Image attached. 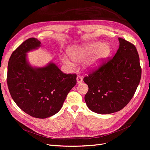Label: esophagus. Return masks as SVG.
I'll return each instance as SVG.
<instances>
[{"label":"esophagus","mask_w":150,"mask_h":150,"mask_svg":"<svg viewBox=\"0 0 150 150\" xmlns=\"http://www.w3.org/2000/svg\"><path fill=\"white\" fill-rule=\"evenodd\" d=\"M76 81L78 84H80L81 83H82L83 81V78L81 76H77L76 77Z\"/></svg>","instance_id":"1"}]
</instances>
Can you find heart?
Masks as SVG:
<instances>
[{
	"label": "heart",
	"instance_id": "obj_1",
	"mask_svg": "<svg viewBox=\"0 0 150 150\" xmlns=\"http://www.w3.org/2000/svg\"><path fill=\"white\" fill-rule=\"evenodd\" d=\"M67 56L74 61H84L83 67L88 71L98 69L111 56V46L109 44L93 41L77 45H70L66 50ZM61 61L68 66H73V62L66 56L61 57Z\"/></svg>",
	"mask_w": 150,
	"mask_h": 150
}]
</instances>
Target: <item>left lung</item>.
I'll return each instance as SVG.
<instances>
[{
	"mask_svg": "<svg viewBox=\"0 0 150 150\" xmlns=\"http://www.w3.org/2000/svg\"><path fill=\"white\" fill-rule=\"evenodd\" d=\"M119 41L114 57L83 79L89 87L86 103L97 114L120 111L134 95L140 81L142 69L136 47L123 38Z\"/></svg>",
	"mask_w": 150,
	"mask_h": 150,
	"instance_id": "1",
	"label": "left lung"
}]
</instances>
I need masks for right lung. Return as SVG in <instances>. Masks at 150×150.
<instances>
[{
    "mask_svg": "<svg viewBox=\"0 0 150 150\" xmlns=\"http://www.w3.org/2000/svg\"><path fill=\"white\" fill-rule=\"evenodd\" d=\"M41 46L38 39L31 38L13 52L8 64L7 84L13 100L23 112L45 119L59 112L76 83V75L64 74L53 61L44 67L31 66L27 53Z\"/></svg>",
    "mask_w": 150,
    "mask_h": 150,
    "instance_id": "obj_1",
    "label": "right lung"
}]
</instances>
